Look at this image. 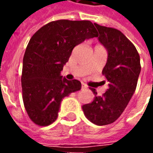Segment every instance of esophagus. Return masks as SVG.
Segmentation results:
<instances>
[{
  "mask_svg": "<svg viewBox=\"0 0 153 153\" xmlns=\"http://www.w3.org/2000/svg\"><path fill=\"white\" fill-rule=\"evenodd\" d=\"M88 88V86H87L85 83H82V87H81V89L82 90H84V89H87Z\"/></svg>",
  "mask_w": 153,
  "mask_h": 153,
  "instance_id": "34e87169",
  "label": "esophagus"
}]
</instances>
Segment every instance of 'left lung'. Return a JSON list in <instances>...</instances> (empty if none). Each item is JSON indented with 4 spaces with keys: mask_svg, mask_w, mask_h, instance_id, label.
Listing matches in <instances>:
<instances>
[{
    "mask_svg": "<svg viewBox=\"0 0 153 153\" xmlns=\"http://www.w3.org/2000/svg\"><path fill=\"white\" fill-rule=\"evenodd\" d=\"M98 40L108 51L102 74L109 82L102 96L82 106L86 118L97 125H106L120 116L134 93L141 71L140 57L134 45L121 32L94 24ZM97 95L96 90L91 88Z\"/></svg>",
    "mask_w": 153,
    "mask_h": 153,
    "instance_id": "obj_1",
    "label": "left lung"
}]
</instances>
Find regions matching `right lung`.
<instances>
[{
    "label": "right lung",
    "mask_w": 153,
    "mask_h": 153,
    "mask_svg": "<svg viewBox=\"0 0 153 153\" xmlns=\"http://www.w3.org/2000/svg\"><path fill=\"white\" fill-rule=\"evenodd\" d=\"M95 37L91 21L68 19L50 22L33 35L23 59L21 85L25 110L34 124H52L64 97L81 89L79 80L66 79L60 71L74 47Z\"/></svg>",
    "instance_id": "1"
}]
</instances>
